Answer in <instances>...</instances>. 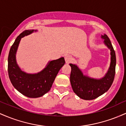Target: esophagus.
<instances>
[{"label": "esophagus", "mask_w": 126, "mask_h": 126, "mask_svg": "<svg viewBox=\"0 0 126 126\" xmlns=\"http://www.w3.org/2000/svg\"><path fill=\"white\" fill-rule=\"evenodd\" d=\"M65 60L66 63H69L73 61V58H72V56L71 55H67L65 56Z\"/></svg>", "instance_id": "esophagus-1"}]
</instances>
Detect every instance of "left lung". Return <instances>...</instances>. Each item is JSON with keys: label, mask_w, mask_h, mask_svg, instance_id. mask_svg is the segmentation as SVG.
<instances>
[{"label": "left lung", "mask_w": 126, "mask_h": 126, "mask_svg": "<svg viewBox=\"0 0 126 126\" xmlns=\"http://www.w3.org/2000/svg\"><path fill=\"white\" fill-rule=\"evenodd\" d=\"M104 43L110 50L111 62L108 70L101 79H94L83 74V72L76 64L70 63L71 67L70 83L74 92L80 98L84 100H92L105 94L110 88L114 81L115 74L116 56L107 35H101Z\"/></svg>", "instance_id": "obj_1"}]
</instances>
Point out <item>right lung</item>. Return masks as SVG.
<instances>
[{
    "mask_svg": "<svg viewBox=\"0 0 126 126\" xmlns=\"http://www.w3.org/2000/svg\"><path fill=\"white\" fill-rule=\"evenodd\" d=\"M37 30H28L21 32L10 49L8 56V70L9 77L14 87L21 94L31 98L42 96L51 89L59 71L65 64L63 57L50 61L45 68L35 74L23 71L18 66L16 54L21 38Z\"/></svg>",
    "mask_w": 126,
    "mask_h": 126,
    "instance_id": "add662e5",
    "label": "right lung"
}]
</instances>
